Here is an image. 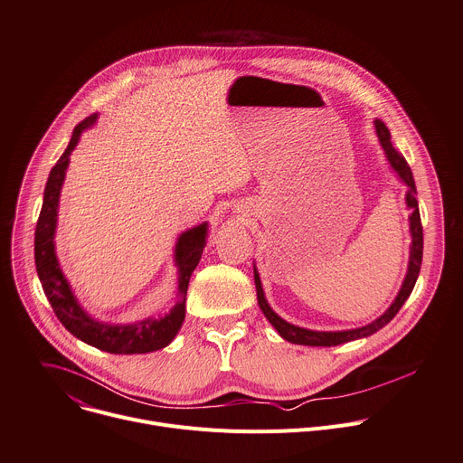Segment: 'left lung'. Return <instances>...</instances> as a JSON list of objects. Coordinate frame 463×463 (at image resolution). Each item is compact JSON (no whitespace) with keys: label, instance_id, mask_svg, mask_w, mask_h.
Returning a JSON list of instances; mask_svg holds the SVG:
<instances>
[{"label":"left lung","instance_id":"1","mask_svg":"<svg viewBox=\"0 0 463 463\" xmlns=\"http://www.w3.org/2000/svg\"><path fill=\"white\" fill-rule=\"evenodd\" d=\"M374 129H376V137L381 140V146L386 151V156L392 164L393 170L397 172V175L401 177V181L408 186L406 192V204L411 210L410 214V232H411V245H410V262H408V273L406 279L401 286V291L397 293L395 301L392 303V307L381 316L376 317L373 323L360 326V328H353V330H340V332H317V330H308L303 326H296L288 321H284L282 317H279L271 307L268 305L266 298H264V289H262V282L260 277L257 273L255 268V284H257V298H259V307L264 312V316L268 317V321L275 326V330L282 335L284 340L298 344V345H310V347H332V345H340L345 342H353L358 338H365V335L374 334L376 330H381L384 325H388L395 314L401 310V307L404 305V301L410 298V293L415 286V280L419 277V269H421V262H423V225H421V216H419V204H417V190H415V183H413V175L408 162L404 160V156L393 147L392 144V135L388 131V128L384 125V121L374 119Z\"/></svg>","mask_w":463,"mask_h":463}]
</instances>
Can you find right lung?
<instances>
[{"instance_id":"1","label":"right lung","mask_w":463,"mask_h":463,"mask_svg":"<svg viewBox=\"0 0 463 463\" xmlns=\"http://www.w3.org/2000/svg\"><path fill=\"white\" fill-rule=\"evenodd\" d=\"M96 118L98 116L92 114L77 125L66 151L52 167L44 190V203H42L34 231V264L42 288H44V293L55 316L75 338L110 354L153 353L170 345L184 321L188 282L201 260L208 227L206 223H201L183 232L177 240L175 264L179 266V301L167 316L147 317L133 325H107L92 319L82 310L59 268V260L55 255V227L59 213V195L70 162V153L77 146L80 133L94 125Z\"/></svg>"}]
</instances>
